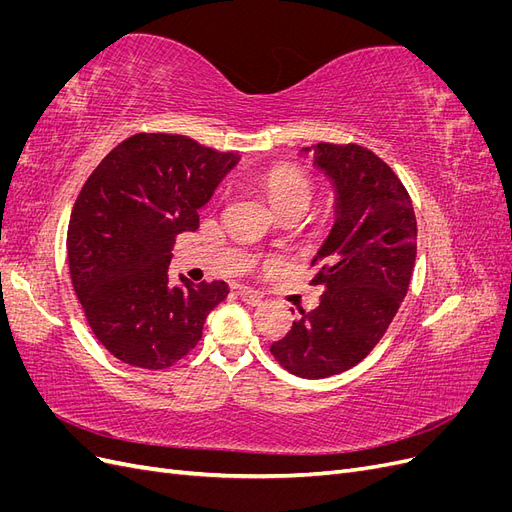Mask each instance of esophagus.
<instances>
[{
	"label": "esophagus",
	"instance_id": "1",
	"mask_svg": "<svg viewBox=\"0 0 512 512\" xmlns=\"http://www.w3.org/2000/svg\"><path fill=\"white\" fill-rule=\"evenodd\" d=\"M237 294H239V299L247 305H260V301H262V294H258L252 288H239Z\"/></svg>",
	"mask_w": 512,
	"mask_h": 512
}]
</instances>
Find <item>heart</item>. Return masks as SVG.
I'll list each match as a JSON object with an SVG mask.
<instances>
[{
	"label": "heart",
	"instance_id": "obj_1",
	"mask_svg": "<svg viewBox=\"0 0 512 512\" xmlns=\"http://www.w3.org/2000/svg\"><path fill=\"white\" fill-rule=\"evenodd\" d=\"M262 192H265L269 205L277 215L286 211L303 213L309 207L314 194V185L301 168L290 164H277L269 168L258 179Z\"/></svg>",
	"mask_w": 512,
	"mask_h": 512
}]
</instances>
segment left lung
Wrapping results in <instances>:
<instances>
[{
	"instance_id": "8db88e82",
	"label": "left lung",
	"mask_w": 512,
	"mask_h": 512,
	"mask_svg": "<svg viewBox=\"0 0 512 512\" xmlns=\"http://www.w3.org/2000/svg\"><path fill=\"white\" fill-rule=\"evenodd\" d=\"M314 166L335 190V224L312 260V284L324 292L271 346L277 363L307 380L342 374L374 350L406 297L416 260L414 207L389 164L361 145L318 143Z\"/></svg>"
}]
</instances>
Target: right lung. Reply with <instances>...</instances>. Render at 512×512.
I'll list each match as a JSON object with an SVG mask.
<instances>
[{
    "instance_id": "obj_1",
    "label": "right lung",
    "mask_w": 512,
    "mask_h": 512,
    "mask_svg": "<svg viewBox=\"0 0 512 512\" xmlns=\"http://www.w3.org/2000/svg\"><path fill=\"white\" fill-rule=\"evenodd\" d=\"M239 162L235 153L181 134H134L85 181L68 224L76 297L98 342L115 359L166 369L203 337L226 282H168L173 245L198 228V209Z\"/></svg>"
}]
</instances>
